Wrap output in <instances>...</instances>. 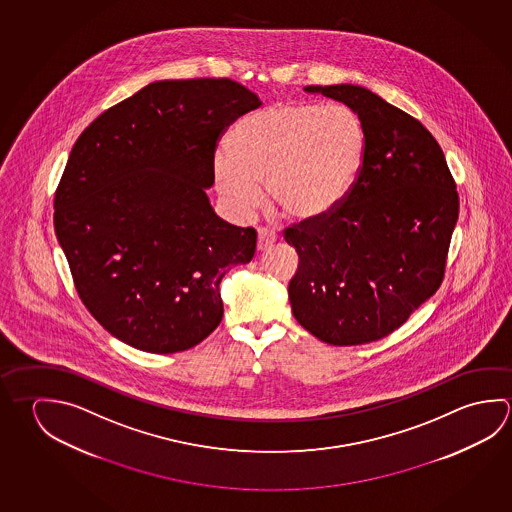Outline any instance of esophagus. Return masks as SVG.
<instances>
[{
	"label": "esophagus",
	"mask_w": 512,
	"mask_h": 512,
	"mask_svg": "<svg viewBox=\"0 0 512 512\" xmlns=\"http://www.w3.org/2000/svg\"><path fill=\"white\" fill-rule=\"evenodd\" d=\"M277 241V234L275 232H269L266 228H259V237H257V250L264 252L268 250L271 244Z\"/></svg>",
	"instance_id": "1"
}]
</instances>
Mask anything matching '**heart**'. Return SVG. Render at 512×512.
Listing matches in <instances>:
<instances>
[{
    "label": "heart",
    "instance_id": "obj_1",
    "mask_svg": "<svg viewBox=\"0 0 512 512\" xmlns=\"http://www.w3.org/2000/svg\"><path fill=\"white\" fill-rule=\"evenodd\" d=\"M367 154L358 115L340 104L284 102L244 118L230 151L219 147L216 189L237 214L248 216L268 196L293 219H316L349 196Z\"/></svg>",
    "mask_w": 512,
    "mask_h": 512
}]
</instances>
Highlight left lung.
<instances>
[{"label":"left lung","instance_id":"1","mask_svg":"<svg viewBox=\"0 0 512 512\" xmlns=\"http://www.w3.org/2000/svg\"><path fill=\"white\" fill-rule=\"evenodd\" d=\"M304 91L349 106L367 154L338 207L286 230L300 259L291 309L329 345L381 340L440 287L458 219L455 181L430 131L376 93L354 84Z\"/></svg>","mask_w":512,"mask_h":512}]
</instances>
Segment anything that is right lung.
I'll return each instance as SVG.
<instances>
[{"instance_id": "add662e5", "label": "right lung", "mask_w": 512, "mask_h": 512, "mask_svg": "<svg viewBox=\"0 0 512 512\" xmlns=\"http://www.w3.org/2000/svg\"><path fill=\"white\" fill-rule=\"evenodd\" d=\"M260 104L230 79L156 81L77 138L55 234L82 304L118 340L172 354L221 323L219 284L253 259L257 232L217 216L207 189L219 136Z\"/></svg>"}]
</instances>
